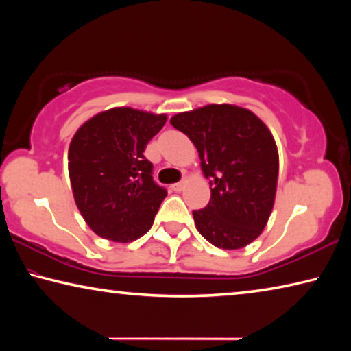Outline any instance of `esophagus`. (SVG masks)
Returning a JSON list of instances; mask_svg holds the SVG:
<instances>
[{
  "instance_id": "1",
  "label": "esophagus",
  "mask_w": 351,
  "mask_h": 351,
  "mask_svg": "<svg viewBox=\"0 0 351 351\" xmlns=\"http://www.w3.org/2000/svg\"><path fill=\"white\" fill-rule=\"evenodd\" d=\"M184 186H186V181H181V182H176L171 186V189L175 190V192H181V190L184 189Z\"/></svg>"
}]
</instances>
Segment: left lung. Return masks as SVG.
<instances>
[{
    "label": "left lung",
    "mask_w": 351,
    "mask_h": 351,
    "mask_svg": "<svg viewBox=\"0 0 351 351\" xmlns=\"http://www.w3.org/2000/svg\"><path fill=\"white\" fill-rule=\"evenodd\" d=\"M197 147L210 180V201L193 210L198 232L213 246L240 249L252 243L274 206L278 152L268 127L235 105H206L170 119Z\"/></svg>",
    "instance_id": "8db88e82"
}]
</instances>
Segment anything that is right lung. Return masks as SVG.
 Here are the masks:
<instances>
[{"instance_id": "1", "label": "right lung", "mask_w": 351, "mask_h": 351, "mask_svg": "<svg viewBox=\"0 0 351 351\" xmlns=\"http://www.w3.org/2000/svg\"><path fill=\"white\" fill-rule=\"evenodd\" d=\"M167 116L127 106L99 112L77 130L68 152L75 204L102 239L128 243L148 232L167 190L153 181L145 147Z\"/></svg>"}]
</instances>
